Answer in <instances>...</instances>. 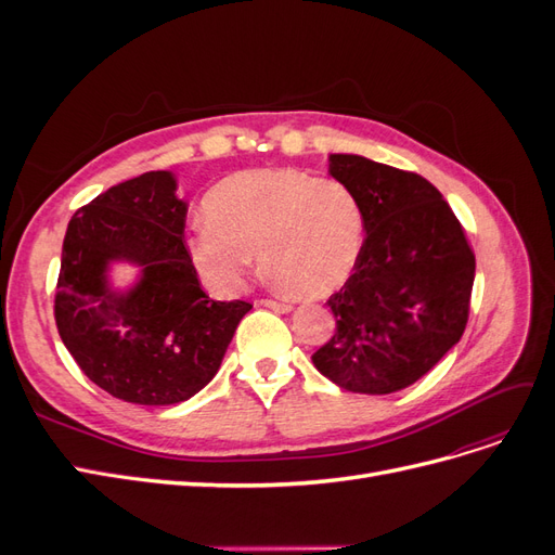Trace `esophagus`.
<instances>
[{
	"instance_id": "obj_1",
	"label": "esophagus",
	"mask_w": 555,
	"mask_h": 555,
	"mask_svg": "<svg viewBox=\"0 0 555 555\" xmlns=\"http://www.w3.org/2000/svg\"><path fill=\"white\" fill-rule=\"evenodd\" d=\"M259 306L271 308V310H275V312H289V310H292L289 304H284V300H273V298H261Z\"/></svg>"
}]
</instances>
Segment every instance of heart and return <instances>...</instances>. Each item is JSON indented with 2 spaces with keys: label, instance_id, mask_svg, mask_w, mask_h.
<instances>
[{
  "label": "heart",
  "instance_id": "b5f03b06",
  "mask_svg": "<svg viewBox=\"0 0 555 555\" xmlns=\"http://www.w3.org/2000/svg\"><path fill=\"white\" fill-rule=\"evenodd\" d=\"M206 217L190 238L198 275L231 294L261 251L263 273L292 294L335 292L357 268L363 206L354 190L300 169L229 176L206 196Z\"/></svg>",
  "mask_w": 555,
  "mask_h": 555
}]
</instances>
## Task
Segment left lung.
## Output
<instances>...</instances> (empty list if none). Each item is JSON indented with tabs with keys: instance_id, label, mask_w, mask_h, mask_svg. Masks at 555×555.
<instances>
[{
	"instance_id": "1",
	"label": "left lung",
	"mask_w": 555,
	"mask_h": 555,
	"mask_svg": "<svg viewBox=\"0 0 555 555\" xmlns=\"http://www.w3.org/2000/svg\"><path fill=\"white\" fill-rule=\"evenodd\" d=\"M328 173L359 196L365 241L354 273L328 298L335 333L312 363L340 389L393 393L461 340L475 255L426 178L361 155H328Z\"/></svg>"
}]
</instances>
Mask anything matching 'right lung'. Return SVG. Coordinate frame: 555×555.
Returning a JSON list of instances; mask_svg holds the SVG:
<instances>
[{"label": "right lung", "mask_w": 555, "mask_h": 555, "mask_svg": "<svg viewBox=\"0 0 555 555\" xmlns=\"http://www.w3.org/2000/svg\"><path fill=\"white\" fill-rule=\"evenodd\" d=\"M176 190L171 171L115 184L76 210L62 245L60 338L96 386L133 405H176L204 389L251 310L201 289ZM115 260L142 268L127 293L109 287Z\"/></svg>", "instance_id": "obj_1"}]
</instances>
